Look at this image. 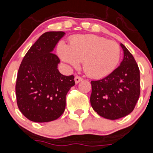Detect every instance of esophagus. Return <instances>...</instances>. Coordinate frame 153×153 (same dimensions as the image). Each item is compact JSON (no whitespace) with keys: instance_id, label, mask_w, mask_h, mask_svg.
<instances>
[{"instance_id":"esophagus-1","label":"esophagus","mask_w":153,"mask_h":153,"mask_svg":"<svg viewBox=\"0 0 153 153\" xmlns=\"http://www.w3.org/2000/svg\"><path fill=\"white\" fill-rule=\"evenodd\" d=\"M82 80H83V78H81V77L78 76V75H77V76L75 77V83H78L80 81H81Z\"/></svg>"}]
</instances>
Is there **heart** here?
Masks as SVG:
<instances>
[{"label":"heart","instance_id":"obj_1","mask_svg":"<svg viewBox=\"0 0 153 153\" xmlns=\"http://www.w3.org/2000/svg\"><path fill=\"white\" fill-rule=\"evenodd\" d=\"M58 53L62 60L74 67L83 63L86 75L100 78L107 76L115 70L120 62L121 49L114 41L87 34L71 38L69 46L60 42Z\"/></svg>","mask_w":153,"mask_h":153}]
</instances>
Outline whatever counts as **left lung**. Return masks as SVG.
<instances>
[{
	"mask_svg": "<svg viewBox=\"0 0 153 153\" xmlns=\"http://www.w3.org/2000/svg\"><path fill=\"white\" fill-rule=\"evenodd\" d=\"M124 58L120 65L102 79L91 81L90 102L101 117L117 120L131 114L140 95V71L133 56L121 44Z\"/></svg>",
	"mask_w": 153,
	"mask_h": 153,
	"instance_id": "obj_1",
	"label": "left lung"
}]
</instances>
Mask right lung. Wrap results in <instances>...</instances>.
I'll return each mask as SVG.
<instances>
[{
    "instance_id": "obj_1",
    "label": "right lung",
    "mask_w": 153,
    "mask_h": 153,
    "mask_svg": "<svg viewBox=\"0 0 153 153\" xmlns=\"http://www.w3.org/2000/svg\"><path fill=\"white\" fill-rule=\"evenodd\" d=\"M64 34L63 31L43 33L19 67L15 86L17 106L32 122L48 123L60 117L65 110L66 95L75 85L74 75L59 72L60 59L52 53Z\"/></svg>"
}]
</instances>
